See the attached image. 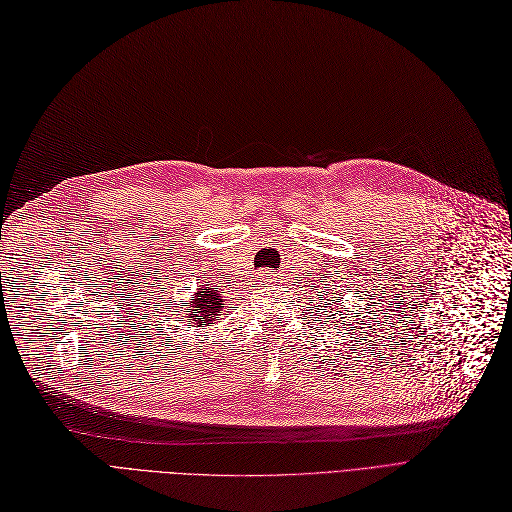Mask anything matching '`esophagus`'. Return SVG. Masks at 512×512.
<instances>
[{"label": "esophagus", "mask_w": 512, "mask_h": 512, "mask_svg": "<svg viewBox=\"0 0 512 512\" xmlns=\"http://www.w3.org/2000/svg\"><path fill=\"white\" fill-rule=\"evenodd\" d=\"M257 278H261V280H266V282H270V280H274V278H276V272H272V270H261Z\"/></svg>", "instance_id": "esophagus-1"}]
</instances>
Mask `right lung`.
<instances>
[{"label": "right lung", "mask_w": 512, "mask_h": 512, "mask_svg": "<svg viewBox=\"0 0 512 512\" xmlns=\"http://www.w3.org/2000/svg\"><path fill=\"white\" fill-rule=\"evenodd\" d=\"M223 310L221 304V293L213 287L202 285L196 293L194 299L189 301V314H187V325H206L211 327L215 325V320H219Z\"/></svg>", "instance_id": "add662e5"}]
</instances>
